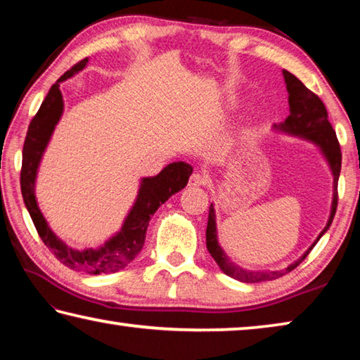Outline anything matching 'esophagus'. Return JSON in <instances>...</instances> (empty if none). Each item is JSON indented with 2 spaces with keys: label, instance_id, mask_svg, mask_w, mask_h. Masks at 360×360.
Here are the masks:
<instances>
[{
  "label": "esophagus",
  "instance_id": "34e87169",
  "mask_svg": "<svg viewBox=\"0 0 360 360\" xmlns=\"http://www.w3.org/2000/svg\"><path fill=\"white\" fill-rule=\"evenodd\" d=\"M208 184V178L202 173H193L188 179V186L191 187H205Z\"/></svg>",
  "mask_w": 360,
  "mask_h": 360
}]
</instances>
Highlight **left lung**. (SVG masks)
<instances>
[{
	"label": "left lung",
	"instance_id": "1",
	"mask_svg": "<svg viewBox=\"0 0 360 360\" xmlns=\"http://www.w3.org/2000/svg\"><path fill=\"white\" fill-rule=\"evenodd\" d=\"M284 79H285V87H288L289 92V106H290V114L288 119L284 120V124L279 125V129L292 133V135L303 136L307 139H311L313 143L319 144L322 152L327 158L328 165L332 168L333 173V203H332V212L330 217H328V222L326 229L321 231L318 240L322 235L326 233L330 227L333 221L335 212H337V205H338V178H340V169H341V150H340V143L337 138V133H335L333 127L330 122H328V114L324 106V103L319 98L318 95L313 94L311 90L307 89L302 81L290 75L289 71H283ZM314 243V245H316ZM314 245L308 249L307 252L303 254L302 259H298L294 264L289 265L288 268L279 271H248L243 270V268L236 266L231 264L227 255L219 246L217 243V231H216V216H214V208L212 205L210 206V214H208V227H206V248L211 254V257L216 260L219 268L229 275L230 278L238 279L241 283H260V281H271V279L281 278L288 275L294 268L302 264L304 257L309 254V251L314 248Z\"/></svg>",
	"mask_w": 360,
	"mask_h": 360
}]
</instances>
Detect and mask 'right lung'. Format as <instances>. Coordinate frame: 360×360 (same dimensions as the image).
Instances as JSON below:
<instances>
[{"label":"right lung","instance_id":"add662e5","mask_svg":"<svg viewBox=\"0 0 360 360\" xmlns=\"http://www.w3.org/2000/svg\"><path fill=\"white\" fill-rule=\"evenodd\" d=\"M87 62L89 58L77 62L52 85L38 112L30 122L22 152L20 188L23 202H25L30 216H32L34 227L38 230L41 240L49 248V251L71 270L84 271L89 273V275H100V273L108 275V273H115L125 268L141 252L146 240V230H148L152 214L173 193L179 192L181 188L187 186V181L192 174V167L184 162H174L169 163L167 168H163L154 178H144L136 203L131 208L130 214L127 216L124 227L103 248L75 251V249L66 246L63 241H60L53 235V231L47 227V222L42 217L38 205H36L34 178L42 152H44L49 138H51L56 124L63 112L60 82L66 81L75 72L81 71Z\"/></svg>","mask_w":360,"mask_h":360}]
</instances>
